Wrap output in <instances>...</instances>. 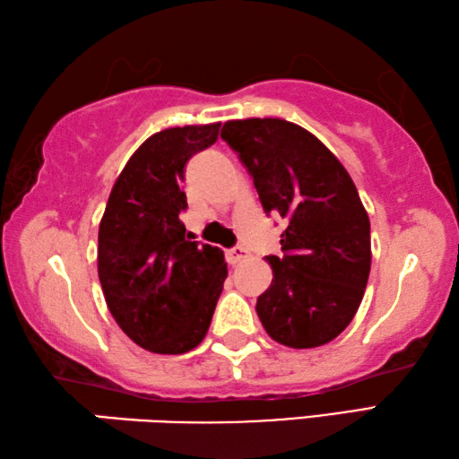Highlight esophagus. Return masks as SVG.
I'll return each mask as SVG.
<instances>
[{"label": "esophagus", "instance_id": "esophagus-1", "mask_svg": "<svg viewBox=\"0 0 459 459\" xmlns=\"http://www.w3.org/2000/svg\"><path fill=\"white\" fill-rule=\"evenodd\" d=\"M225 255H228L230 264H239L247 258V250L244 246H236V247H231V250H228V254Z\"/></svg>", "mask_w": 459, "mask_h": 459}]
</instances>
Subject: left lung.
Returning <instances> with one entry per match:
<instances>
[{
  "label": "left lung",
  "instance_id": "8db88e82",
  "mask_svg": "<svg viewBox=\"0 0 459 459\" xmlns=\"http://www.w3.org/2000/svg\"><path fill=\"white\" fill-rule=\"evenodd\" d=\"M221 139L252 175L262 207L288 221L272 284L255 302L266 333L290 349L336 339L371 272V223L347 169L315 134L282 118L228 120Z\"/></svg>",
  "mask_w": 459,
  "mask_h": 459
}]
</instances>
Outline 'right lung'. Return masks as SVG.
<instances>
[{
    "label": "right lung",
    "instance_id": "obj_1",
    "mask_svg": "<svg viewBox=\"0 0 459 459\" xmlns=\"http://www.w3.org/2000/svg\"><path fill=\"white\" fill-rule=\"evenodd\" d=\"M220 123L165 128L128 159L99 228V278L110 315L139 347L183 355L205 339L228 278L220 247L193 242L185 165L217 141Z\"/></svg>",
    "mask_w": 459,
    "mask_h": 459
}]
</instances>
